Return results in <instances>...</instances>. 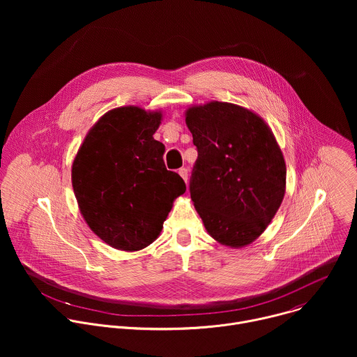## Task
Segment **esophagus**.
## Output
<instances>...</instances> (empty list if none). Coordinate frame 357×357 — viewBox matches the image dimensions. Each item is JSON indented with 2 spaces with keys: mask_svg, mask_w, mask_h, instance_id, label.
Masks as SVG:
<instances>
[{
  "mask_svg": "<svg viewBox=\"0 0 357 357\" xmlns=\"http://www.w3.org/2000/svg\"><path fill=\"white\" fill-rule=\"evenodd\" d=\"M178 174L182 176V179H183L185 182H188V169H186V168H181V169L178 171Z\"/></svg>",
  "mask_w": 357,
  "mask_h": 357,
  "instance_id": "obj_1",
  "label": "esophagus"
}]
</instances>
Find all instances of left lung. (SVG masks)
<instances>
[{"mask_svg": "<svg viewBox=\"0 0 357 357\" xmlns=\"http://www.w3.org/2000/svg\"><path fill=\"white\" fill-rule=\"evenodd\" d=\"M197 160L190 197L208 233L244 247L270 225L285 193L287 168L268 126L247 109L212 101L186 112Z\"/></svg>", "mask_w": 357, "mask_h": 357, "instance_id": "8db88e82", "label": "left lung"}]
</instances>
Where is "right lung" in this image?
Segmentation results:
<instances>
[{
  "instance_id": "add662e5",
  "label": "right lung",
  "mask_w": 357,
  "mask_h": 357,
  "mask_svg": "<svg viewBox=\"0 0 357 357\" xmlns=\"http://www.w3.org/2000/svg\"><path fill=\"white\" fill-rule=\"evenodd\" d=\"M162 114L119 107L86 135L72 167V185L89 227L114 248L137 251L154 241L185 193L183 179L164 164L154 139Z\"/></svg>"
}]
</instances>
